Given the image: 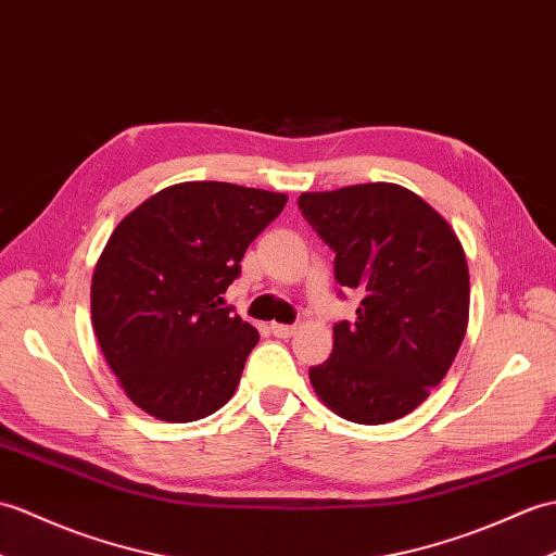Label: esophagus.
I'll return each mask as SVG.
<instances>
[{
    "label": "esophagus",
    "instance_id": "34e87169",
    "mask_svg": "<svg viewBox=\"0 0 556 556\" xmlns=\"http://www.w3.org/2000/svg\"><path fill=\"white\" fill-rule=\"evenodd\" d=\"M295 329H299L295 325H277V321L273 325V333H275L277 339H291L293 333H295Z\"/></svg>",
    "mask_w": 556,
    "mask_h": 556
}]
</instances>
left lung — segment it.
Instances as JSON below:
<instances>
[{
  "mask_svg": "<svg viewBox=\"0 0 556 556\" xmlns=\"http://www.w3.org/2000/svg\"><path fill=\"white\" fill-rule=\"evenodd\" d=\"M299 208L337 253L333 275L363 301L333 325L329 359L309 381L355 424L409 415L443 381L469 321V267L447 219L391 182L305 191Z\"/></svg>",
  "mask_w": 556,
  "mask_h": 556,
  "instance_id": "8db88e82",
  "label": "left lung"
}]
</instances>
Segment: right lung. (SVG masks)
<instances>
[{
	"label": "right lung",
	"mask_w": 556,
	"mask_h": 556,
	"mask_svg": "<svg viewBox=\"0 0 556 556\" xmlns=\"http://www.w3.org/2000/svg\"><path fill=\"white\" fill-rule=\"evenodd\" d=\"M287 193L182 182L121 219L92 277V325L125 395L161 421L213 415L261 333L223 293Z\"/></svg>",
	"instance_id": "add662e5"
}]
</instances>
